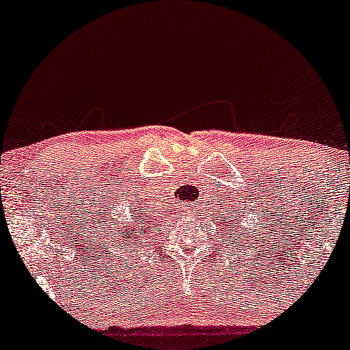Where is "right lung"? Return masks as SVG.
<instances>
[{
    "label": "right lung",
    "mask_w": 350,
    "mask_h": 350,
    "mask_svg": "<svg viewBox=\"0 0 350 350\" xmlns=\"http://www.w3.org/2000/svg\"><path fill=\"white\" fill-rule=\"evenodd\" d=\"M144 230H145V228H144ZM137 234H138V232L137 230H135L133 232V234H130V230H129V228H125V232H123V239H126V240H131V239H135V237H137Z\"/></svg>",
    "instance_id": "obj_1"
}]
</instances>
